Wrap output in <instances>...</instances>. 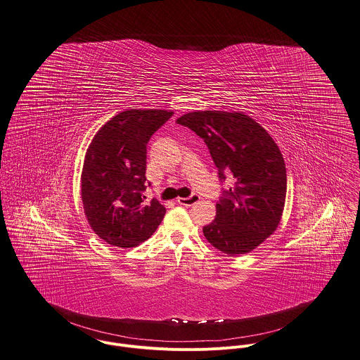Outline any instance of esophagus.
<instances>
[{"label":"esophagus","instance_id":"1","mask_svg":"<svg viewBox=\"0 0 360 360\" xmlns=\"http://www.w3.org/2000/svg\"><path fill=\"white\" fill-rule=\"evenodd\" d=\"M199 200H200V196H199V195H196V193L191 195L189 198H178V199H176V202H178L181 206H186V207L193 206V205H195V203H198Z\"/></svg>","mask_w":360,"mask_h":360}]
</instances>
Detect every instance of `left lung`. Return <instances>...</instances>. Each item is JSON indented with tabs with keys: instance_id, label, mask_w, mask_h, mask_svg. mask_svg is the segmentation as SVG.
Listing matches in <instances>:
<instances>
[{
	"instance_id": "8db88e82",
	"label": "left lung",
	"mask_w": 360,
	"mask_h": 360,
	"mask_svg": "<svg viewBox=\"0 0 360 360\" xmlns=\"http://www.w3.org/2000/svg\"><path fill=\"white\" fill-rule=\"evenodd\" d=\"M207 144L218 168L235 178L222 193L216 218L203 226L206 239L225 255L249 253L278 226L287 195V168L273 138L240 112L195 111L176 120Z\"/></svg>"
}]
</instances>
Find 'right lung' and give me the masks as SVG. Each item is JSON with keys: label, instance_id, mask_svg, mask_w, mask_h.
<instances>
[{"label": "right lung", "instance_id": "add662e5", "mask_svg": "<svg viewBox=\"0 0 360 360\" xmlns=\"http://www.w3.org/2000/svg\"><path fill=\"white\" fill-rule=\"evenodd\" d=\"M165 110H128L93 138L82 171V202L91 229L107 243L134 248L148 239L165 207L146 196L147 142L171 117ZM150 186V184H148Z\"/></svg>", "mask_w": 360, "mask_h": 360}]
</instances>
